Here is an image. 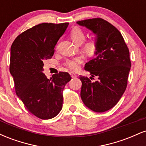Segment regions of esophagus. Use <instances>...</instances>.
I'll list each match as a JSON object with an SVG mask.
<instances>
[{
    "label": "esophagus",
    "instance_id": "34e87169",
    "mask_svg": "<svg viewBox=\"0 0 146 146\" xmlns=\"http://www.w3.org/2000/svg\"><path fill=\"white\" fill-rule=\"evenodd\" d=\"M70 74H71V77H72V78H76V77H77L76 74H75V73H73V72H71V73H70Z\"/></svg>",
    "mask_w": 146,
    "mask_h": 146
}]
</instances>
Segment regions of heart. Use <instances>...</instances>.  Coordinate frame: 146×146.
Here are the masks:
<instances>
[{
    "label": "heart",
    "mask_w": 146,
    "mask_h": 146,
    "mask_svg": "<svg viewBox=\"0 0 146 146\" xmlns=\"http://www.w3.org/2000/svg\"><path fill=\"white\" fill-rule=\"evenodd\" d=\"M70 36L72 40L76 43L77 44H80L83 42L85 39V32L83 29L78 27H75L71 29L70 32ZM97 46H98V42L96 39H90L86 42L84 44V48L89 53H93L96 51ZM83 62V59L80 57L79 58H73V59H68L65 62V66L71 70L78 69L80 65Z\"/></svg>",
    "instance_id": "obj_1"
}]
</instances>
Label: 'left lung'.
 <instances>
[{
  "mask_svg": "<svg viewBox=\"0 0 146 146\" xmlns=\"http://www.w3.org/2000/svg\"><path fill=\"white\" fill-rule=\"evenodd\" d=\"M97 35L95 58L85 64L90 79L80 75L81 98L85 105L98 113L111 109L118 103L128 84L131 61L130 52L118 29L100 18L77 22ZM95 76L98 80L91 82Z\"/></svg>",
  "mask_w": 146,
  "mask_h": 146,
  "instance_id": "obj_1",
  "label": "left lung"
}]
</instances>
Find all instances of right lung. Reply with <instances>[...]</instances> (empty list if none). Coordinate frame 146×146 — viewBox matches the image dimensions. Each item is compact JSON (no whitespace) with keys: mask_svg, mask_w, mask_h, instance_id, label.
<instances>
[{"mask_svg":"<svg viewBox=\"0 0 146 146\" xmlns=\"http://www.w3.org/2000/svg\"><path fill=\"white\" fill-rule=\"evenodd\" d=\"M68 23H41L23 32L11 46L10 73L16 95L33 115L49 119L62 108L63 90L71 80L67 72H59L50 80L43 73L44 60L51 59L54 48Z\"/></svg>","mask_w":146,"mask_h":146,"instance_id":"right-lung-1","label":"right lung"}]
</instances>
